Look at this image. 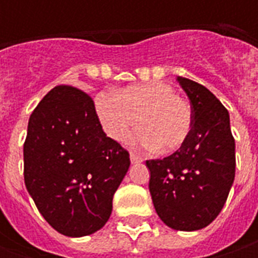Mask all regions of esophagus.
Instances as JSON below:
<instances>
[{
    "mask_svg": "<svg viewBox=\"0 0 258 258\" xmlns=\"http://www.w3.org/2000/svg\"><path fill=\"white\" fill-rule=\"evenodd\" d=\"M144 159H142V156H139L138 154H134V152H131V162L132 164H139V162H142Z\"/></svg>",
    "mask_w": 258,
    "mask_h": 258,
    "instance_id": "esophagus-1",
    "label": "esophagus"
}]
</instances>
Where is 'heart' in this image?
<instances>
[{"label": "heart", "instance_id": "heart-1", "mask_svg": "<svg viewBox=\"0 0 258 258\" xmlns=\"http://www.w3.org/2000/svg\"><path fill=\"white\" fill-rule=\"evenodd\" d=\"M96 112L104 132L114 141H123L139 119L142 129L132 136V144L159 152L181 148L192 126L191 106L176 96L172 86L161 82L99 94Z\"/></svg>", "mask_w": 258, "mask_h": 258}]
</instances>
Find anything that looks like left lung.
Instances as JSON below:
<instances>
[{
  "label": "left lung",
  "instance_id": "obj_1",
  "mask_svg": "<svg viewBox=\"0 0 258 258\" xmlns=\"http://www.w3.org/2000/svg\"><path fill=\"white\" fill-rule=\"evenodd\" d=\"M191 102L188 139L164 159L146 161L149 192L159 218L179 231L211 224L223 210L235 175V142L230 114L207 87L178 76Z\"/></svg>",
  "mask_w": 258,
  "mask_h": 258
}]
</instances>
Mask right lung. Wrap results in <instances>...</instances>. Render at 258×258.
<instances>
[{
    "label": "right lung",
    "instance_id": "right-lung-1",
    "mask_svg": "<svg viewBox=\"0 0 258 258\" xmlns=\"http://www.w3.org/2000/svg\"><path fill=\"white\" fill-rule=\"evenodd\" d=\"M129 165V152L106 136L92 97L80 89L57 86L30 116L25 186L63 235H89L107 223Z\"/></svg>",
    "mask_w": 258,
    "mask_h": 258
}]
</instances>
